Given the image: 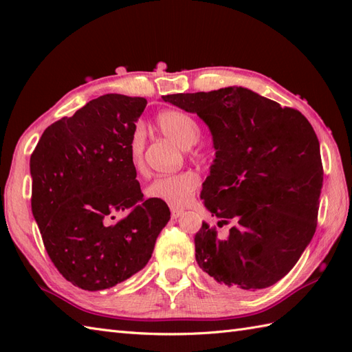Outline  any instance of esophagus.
I'll return each instance as SVG.
<instances>
[{
  "instance_id": "obj_1",
  "label": "esophagus",
  "mask_w": 352,
  "mask_h": 352,
  "mask_svg": "<svg viewBox=\"0 0 352 352\" xmlns=\"http://www.w3.org/2000/svg\"><path fill=\"white\" fill-rule=\"evenodd\" d=\"M183 212H184V208L183 207H178V206H170V214H172V218H178V216H182L183 214Z\"/></svg>"
}]
</instances>
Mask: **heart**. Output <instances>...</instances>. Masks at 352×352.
Instances as JSON below:
<instances>
[{"mask_svg": "<svg viewBox=\"0 0 352 352\" xmlns=\"http://www.w3.org/2000/svg\"><path fill=\"white\" fill-rule=\"evenodd\" d=\"M157 129H159L164 136L170 138L177 142L182 148H192L201 139V125L190 113H186L183 110H163L155 118ZM145 138L142 129L133 131L129 144L130 163L134 169H139L142 162V154H144ZM199 184V175L195 170H182L177 174L160 175L155 177L154 180L148 184L145 190L148 198L164 201L170 204H184L192 193L197 190Z\"/></svg>", "mask_w": 352, "mask_h": 352, "instance_id": "heart-1", "label": "heart"}]
</instances>
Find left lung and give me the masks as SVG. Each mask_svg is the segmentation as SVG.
I'll return each mask as SVG.
<instances>
[{"instance_id":"obj_1","label":"left lung","mask_w":352,"mask_h":352,"mask_svg":"<svg viewBox=\"0 0 352 352\" xmlns=\"http://www.w3.org/2000/svg\"><path fill=\"white\" fill-rule=\"evenodd\" d=\"M162 98L210 129L216 159L201 198L219 223L234 221L227 239L203 222L197 263L231 292L272 286L316 231L324 168L315 130L301 111L245 87Z\"/></svg>"}]
</instances>
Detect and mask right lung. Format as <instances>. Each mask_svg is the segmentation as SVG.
<instances>
[{"instance_id":"right-lung-1","label":"right lung","mask_w":352,"mask_h":352,"mask_svg":"<svg viewBox=\"0 0 352 352\" xmlns=\"http://www.w3.org/2000/svg\"><path fill=\"white\" fill-rule=\"evenodd\" d=\"M145 98L107 94L43 131L30 159L32 210L52 263L85 290L116 286L151 258L170 212L136 180L129 144ZM125 212L113 224L114 213Z\"/></svg>"}]
</instances>
